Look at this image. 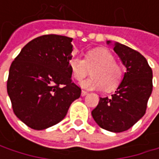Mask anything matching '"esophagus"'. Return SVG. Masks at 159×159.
Instances as JSON below:
<instances>
[{
  "instance_id": "obj_1",
  "label": "esophagus",
  "mask_w": 159,
  "mask_h": 159,
  "mask_svg": "<svg viewBox=\"0 0 159 159\" xmlns=\"http://www.w3.org/2000/svg\"><path fill=\"white\" fill-rule=\"evenodd\" d=\"M81 95L84 97V96H85V95H87V92L86 91H84V90H82V92H81Z\"/></svg>"
}]
</instances>
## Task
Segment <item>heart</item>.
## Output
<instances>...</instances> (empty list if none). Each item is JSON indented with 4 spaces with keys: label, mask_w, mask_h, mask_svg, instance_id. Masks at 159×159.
<instances>
[{
    "label": "heart",
    "mask_w": 159,
    "mask_h": 159,
    "mask_svg": "<svg viewBox=\"0 0 159 159\" xmlns=\"http://www.w3.org/2000/svg\"><path fill=\"white\" fill-rule=\"evenodd\" d=\"M73 77L77 81L84 78L92 70V76L81 83V86L93 90L113 91L123 78L122 68L116 63L114 55L106 48H94L86 52L84 59L73 56L68 61Z\"/></svg>",
    "instance_id": "1"
}]
</instances>
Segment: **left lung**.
I'll use <instances>...</instances> for the list:
<instances>
[{"instance_id": "8db88e82", "label": "left lung", "mask_w": 159, "mask_h": 159, "mask_svg": "<svg viewBox=\"0 0 159 159\" xmlns=\"http://www.w3.org/2000/svg\"><path fill=\"white\" fill-rule=\"evenodd\" d=\"M113 49L127 72L111 98H100L92 116L102 129L120 133L133 127L144 115L153 89V73L138 51L120 43H115Z\"/></svg>"}]
</instances>
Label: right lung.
Instances as JSON below:
<instances>
[{
  "mask_svg": "<svg viewBox=\"0 0 159 159\" xmlns=\"http://www.w3.org/2000/svg\"><path fill=\"white\" fill-rule=\"evenodd\" d=\"M72 38L44 35L28 42L12 62L7 93L16 117L34 130H44L64 119L81 88L68 65Z\"/></svg>",
  "mask_w": 159,
  "mask_h": 159,
  "instance_id": "right-lung-1",
  "label": "right lung"
}]
</instances>
